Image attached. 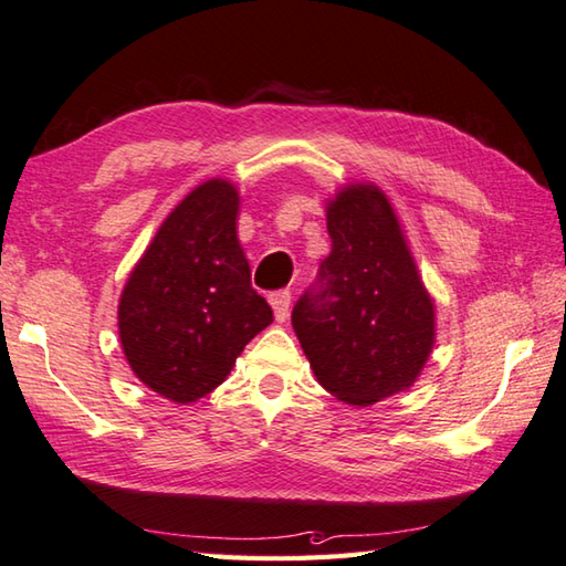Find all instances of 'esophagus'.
<instances>
[{
	"mask_svg": "<svg viewBox=\"0 0 566 566\" xmlns=\"http://www.w3.org/2000/svg\"><path fill=\"white\" fill-rule=\"evenodd\" d=\"M269 303L273 307V315L279 323H285L287 313H291V291H279L269 295Z\"/></svg>",
	"mask_w": 566,
	"mask_h": 566,
	"instance_id": "1",
	"label": "esophagus"
}]
</instances>
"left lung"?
Returning <instances> with one entry per match:
<instances>
[{
  "label": "left lung",
  "instance_id": "1",
  "mask_svg": "<svg viewBox=\"0 0 566 566\" xmlns=\"http://www.w3.org/2000/svg\"><path fill=\"white\" fill-rule=\"evenodd\" d=\"M325 214L333 251L295 303L293 329L315 379L335 399L369 407L419 379L436 343V305L377 185L339 187Z\"/></svg>",
  "mask_w": 566,
  "mask_h": 566
}]
</instances>
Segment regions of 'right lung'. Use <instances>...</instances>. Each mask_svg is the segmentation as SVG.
I'll list each match as a JSON object with an SVG mask.
<instances>
[{"label": "right lung", "mask_w": 566, "mask_h": 566, "mask_svg": "<svg viewBox=\"0 0 566 566\" xmlns=\"http://www.w3.org/2000/svg\"><path fill=\"white\" fill-rule=\"evenodd\" d=\"M239 205L229 179L191 189L157 229L117 303L133 375L175 403L214 391L243 347L273 323L271 305L251 285Z\"/></svg>", "instance_id": "add662e5"}]
</instances>
